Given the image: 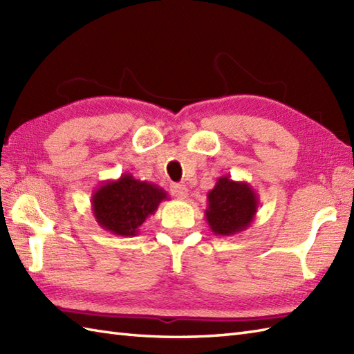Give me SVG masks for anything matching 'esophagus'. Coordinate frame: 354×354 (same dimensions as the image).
Instances as JSON below:
<instances>
[{
	"label": "esophagus",
	"mask_w": 354,
	"mask_h": 354,
	"mask_svg": "<svg viewBox=\"0 0 354 354\" xmlns=\"http://www.w3.org/2000/svg\"><path fill=\"white\" fill-rule=\"evenodd\" d=\"M170 192L175 198L178 199H185L189 196V190H187L185 185H179V184H173L170 185Z\"/></svg>",
	"instance_id": "34e87169"
}]
</instances>
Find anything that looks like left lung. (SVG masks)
Listing matches in <instances>:
<instances>
[{
    "label": "left lung",
    "instance_id": "left-lung-1",
    "mask_svg": "<svg viewBox=\"0 0 354 354\" xmlns=\"http://www.w3.org/2000/svg\"><path fill=\"white\" fill-rule=\"evenodd\" d=\"M205 219L214 236H234L245 231L257 214L259 196L245 181L221 176L207 194Z\"/></svg>",
    "mask_w": 354,
    "mask_h": 354
}]
</instances>
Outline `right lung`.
<instances>
[{"label": "right lung", "instance_id": "add662e5", "mask_svg": "<svg viewBox=\"0 0 354 354\" xmlns=\"http://www.w3.org/2000/svg\"><path fill=\"white\" fill-rule=\"evenodd\" d=\"M169 196L156 184L135 179L124 173L115 181L103 183L93 193L91 207L103 230L122 237L138 234L140 227Z\"/></svg>", "mask_w": 354, "mask_h": 354}]
</instances>
